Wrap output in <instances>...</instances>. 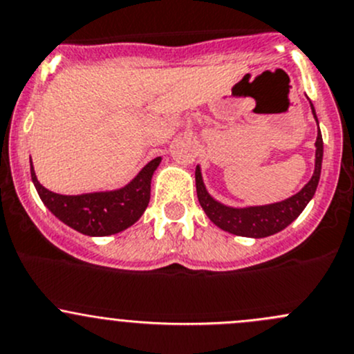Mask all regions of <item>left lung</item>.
<instances>
[{"mask_svg": "<svg viewBox=\"0 0 354 354\" xmlns=\"http://www.w3.org/2000/svg\"><path fill=\"white\" fill-rule=\"evenodd\" d=\"M310 102V100H308ZM310 109L313 119L319 126L315 107L310 102ZM322 156H324V141L320 129H317L315 140V167L310 180L297 192L283 201L271 204H257V206H228V204L220 203L207 192L206 185L203 180L201 165L196 167V191H198V199L204 213L207 214L211 221L221 230L233 233L239 236H250V239H264V236L274 235V233L285 230L290 223H293L301 211L305 209L308 203L312 201L313 194L317 191L320 178V170H322Z\"/></svg>", "mask_w": 354, "mask_h": 354, "instance_id": "left-lung-1", "label": "left lung"}]
</instances>
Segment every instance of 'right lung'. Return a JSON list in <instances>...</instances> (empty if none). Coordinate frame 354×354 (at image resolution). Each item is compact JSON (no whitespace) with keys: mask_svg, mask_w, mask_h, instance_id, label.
<instances>
[{"mask_svg":"<svg viewBox=\"0 0 354 354\" xmlns=\"http://www.w3.org/2000/svg\"><path fill=\"white\" fill-rule=\"evenodd\" d=\"M162 156H156L138 172L124 187L112 191L64 196L46 189L35 176L30 158V177L44 206L73 230L88 236H107L119 233L143 216L150 203L151 177Z\"/></svg>","mask_w":354,"mask_h":354,"instance_id":"obj_1","label":"right lung"}]
</instances>
